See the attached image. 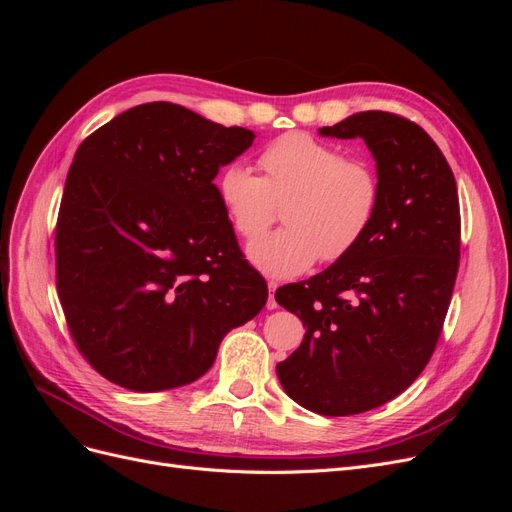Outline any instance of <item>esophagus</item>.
<instances>
[{
  "label": "esophagus",
  "mask_w": 512,
  "mask_h": 512,
  "mask_svg": "<svg viewBox=\"0 0 512 512\" xmlns=\"http://www.w3.org/2000/svg\"><path fill=\"white\" fill-rule=\"evenodd\" d=\"M275 290H277V282L269 280V299H267V309H275L277 301H275Z\"/></svg>",
  "instance_id": "obj_1"
}]
</instances>
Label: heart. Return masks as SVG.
<instances>
[{
	"label": "heart",
	"mask_w": 512,
	"mask_h": 512,
	"mask_svg": "<svg viewBox=\"0 0 512 512\" xmlns=\"http://www.w3.org/2000/svg\"><path fill=\"white\" fill-rule=\"evenodd\" d=\"M265 177L232 162L215 179L232 226L247 241L273 222L275 200L288 198L286 228L258 239L247 256L273 277H294L320 258L337 262L363 241L380 207V179L361 158L307 132H288L260 153Z\"/></svg>",
	"instance_id": "obj_1"
}]
</instances>
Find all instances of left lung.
Instances as JSON below:
<instances>
[{"instance_id":"left-lung-1","label":"left lung","mask_w":512,"mask_h":512,"mask_svg":"<svg viewBox=\"0 0 512 512\" xmlns=\"http://www.w3.org/2000/svg\"><path fill=\"white\" fill-rule=\"evenodd\" d=\"M318 134L363 138L380 207L348 256L275 292L305 327L275 371L299 406L348 416L404 393L436 350L459 269V196L440 147L414 121L365 111Z\"/></svg>"}]
</instances>
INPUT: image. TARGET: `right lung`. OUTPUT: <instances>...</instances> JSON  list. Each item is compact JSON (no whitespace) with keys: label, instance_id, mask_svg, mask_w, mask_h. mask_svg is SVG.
<instances>
[{"label":"right lung","instance_id":"obj_1","mask_svg":"<svg viewBox=\"0 0 512 512\" xmlns=\"http://www.w3.org/2000/svg\"><path fill=\"white\" fill-rule=\"evenodd\" d=\"M256 134L149 102L74 153L61 198L57 292L74 344L123 389H177L207 374L224 335L267 303L215 190Z\"/></svg>","mask_w":512,"mask_h":512}]
</instances>
